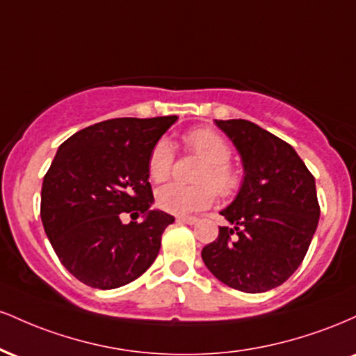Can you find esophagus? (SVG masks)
<instances>
[{
	"label": "esophagus",
	"mask_w": 356,
	"mask_h": 356,
	"mask_svg": "<svg viewBox=\"0 0 356 356\" xmlns=\"http://www.w3.org/2000/svg\"><path fill=\"white\" fill-rule=\"evenodd\" d=\"M175 220H177V222H184V224H195L197 222V218H192V216H177V218H175Z\"/></svg>",
	"instance_id": "obj_1"
}]
</instances>
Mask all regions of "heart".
<instances>
[{"mask_svg":"<svg viewBox=\"0 0 356 356\" xmlns=\"http://www.w3.org/2000/svg\"><path fill=\"white\" fill-rule=\"evenodd\" d=\"M184 142L206 164L197 174V184L172 182L155 194L157 206L170 214L186 216L209 207L216 197H231L241 186V175L229 164L231 147L216 130L197 129L184 137ZM174 149L169 138L157 140L147 159V170L155 182H164L170 175ZM216 191H214L213 189Z\"/></svg>","mask_w":356,"mask_h":356,"instance_id":"b5f03b06","label":"heart"}]
</instances>
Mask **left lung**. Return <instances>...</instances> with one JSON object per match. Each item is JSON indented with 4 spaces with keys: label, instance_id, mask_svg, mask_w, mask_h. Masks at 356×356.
Wrapping results in <instances>:
<instances>
[{
    "label": "left lung",
    "instance_id": "obj_1",
    "mask_svg": "<svg viewBox=\"0 0 356 356\" xmlns=\"http://www.w3.org/2000/svg\"><path fill=\"white\" fill-rule=\"evenodd\" d=\"M243 162L238 195L220 216L214 243L202 261L220 283L244 293L283 284L301 264L318 219L314 177L291 145L243 118L214 120Z\"/></svg>",
    "mask_w": 356,
    "mask_h": 356
}]
</instances>
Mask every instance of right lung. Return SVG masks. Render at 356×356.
Listing matches in <instances>:
<instances>
[{"instance_id": "right-lung-1", "label": "right lung", "mask_w": 356, "mask_h": 356, "mask_svg": "<svg viewBox=\"0 0 356 356\" xmlns=\"http://www.w3.org/2000/svg\"><path fill=\"white\" fill-rule=\"evenodd\" d=\"M177 115L112 118L58 147L42 187V220L56 256L76 280L113 289L144 275L174 216L154 204L147 159ZM124 211L142 223L121 222Z\"/></svg>"}]
</instances>
